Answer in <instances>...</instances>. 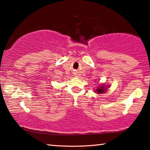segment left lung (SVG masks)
Here are the masks:
<instances>
[{
  "mask_svg": "<svg viewBox=\"0 0 150 150\" xmlns=\"http://www.w3.org/2000/svg\"><path fill=\"white\" fill-rule=\"evenodd\" d=\"M107 87H109L108 86H105L103 84L99 85V86H98L97 88L95 90V92L98 94H103L107 90Z\"/></svg>",
  "mask_w": 150,
  "mask_h": 150,
  "instance_id": "left-lung-1",
  "label": "left lung"
}]
</instances>
